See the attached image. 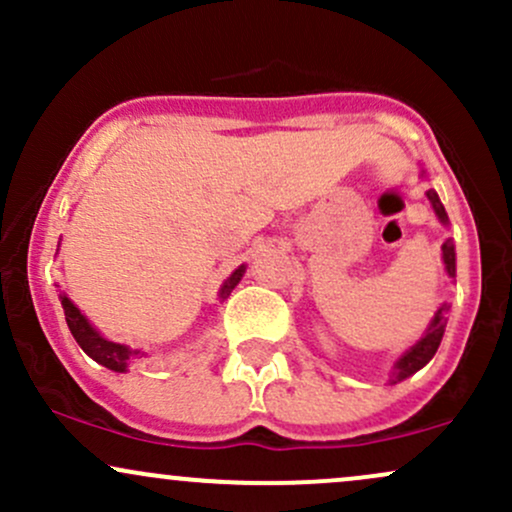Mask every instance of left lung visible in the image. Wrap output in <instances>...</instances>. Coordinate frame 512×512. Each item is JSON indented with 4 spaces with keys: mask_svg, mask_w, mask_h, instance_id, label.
I'll list each match as a JSON object with an SVG mask.
<instances>
[{
    "mask_svg": "<svg viewBox=\"0 0 512 512\" xmlns=\"http://www.w3.org/2000/svg\"><path fill=\"white\" fill-rule=\"evenodd\" d=\"M426 197H428V202H431L433 211H436L438 221L443 223V226H448V214H445V207L440 204L436 190H428ZM443 262H445V272H448V276H455V245H452L450 238L443 243ZM448 308H450V305H440L438 313L433 315L431 325H428L424 337H421L419 342H416L414 346H411V349H407L402 356L397 358L395 370H392V380H390L392 385L399 383V380L409 378V375H414L416 370L424 368L426 363L431 361L433 356H436L440 339H443L445 325H448V317H445Z\"/></svg>",
    "mask_w": 512,
    "mask_h": 512,
    "instance_id": "obj_1",
    "label": "left lung"
}]
</instances>
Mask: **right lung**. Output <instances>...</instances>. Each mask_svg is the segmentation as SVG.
<instances>
[{"mask_svg":"<svg viewBox=\"0 0 512 512\" xmlns=\"http://www.w3.org/2000/svg\"><path fill=\"white\" fill-rule=\"evenodd\" d=\"M245 274V264H240V267L228 276L226 281H223L221 286V298H228L231 296V291L236 289L238 281L243 279ZM60 301H62V308H64V317H67V325H69V332L74 334L76 344L81 346V349L86 351L88 356L93 358L96 363H101V366L115 370V373H125L127 370V363L132 361L134 356H139L142 351L137 349H129L125 344H117V342H110V339H105L101 332L96 330V327L91 325V322L86 320V315L81 313L76 305L69 301L64 293H60Z\"/></svg>","mask_w":512,"mask_h":512,"instance_id":"right-lung-1","label":"right lung"}]
</instances>
